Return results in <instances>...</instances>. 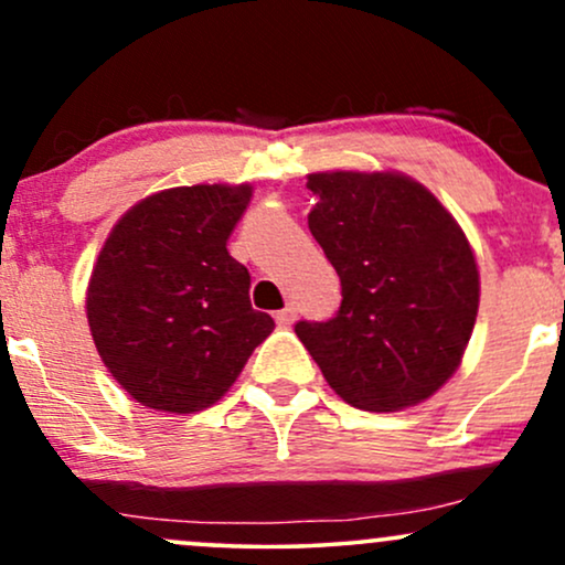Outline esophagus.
<instances>
[{"label":"esophagus","instance_id":"1","mask_svg":"<svg viewBox=\"0 0 565 565\" xmlns=\"http://www.w3.org/2000/svg\"><path fill=\"white\" fill-rule=\"evenodd\" d=\"M295 319H297V308H295V305H287V308H281L276 313V321L281 323V327H289V323L295 321Z\"/></svg>","mask_w":565,"mask_h":565}]
</instances>
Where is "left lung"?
Listing matches in <instances>:
<instances>
[{"label": "left lung", "mask_w": 565, "mask_h": 565, "mask_svg": "<svg viewBox=\"0 0 565 565\" xmlns=\"http://www.w3.org/2000/svg\"><path fill=\"white\" fill-rule=\"evenodd\" d=\"M308 228L342 284L327 321L295 332L334 393L364 412L430 398L459 366L478 313L462 228L423 185L393 172H319Z\"/></svg>", "instance_id": "1"}]
</instances>
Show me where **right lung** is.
I'll return each mask as SVG.
<instances>
[{
    "label": "right lung",
    "instance_id": "right-lung-1",
    "mask_svg": "<svg viewBox=\"0 0 565 565\" xmlns=\"http://www.w3.org/2000/svg\"><path fill=\"white\" fill-rule=\"evenodd\" d=\"M249 185H183L142 199L103 246L89 278L87 319L103 364L148 408L212 406L274 319L249 302V270L228 236Z\"/></svg>",
    "mask_w": 565,
    "mask_h": 565
}]
</instances>
